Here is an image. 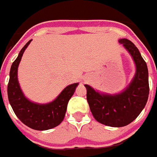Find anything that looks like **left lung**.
Here are the masks:
<instances>
[{"instance_id":"8db88e82","label":"left lung","mask_w":157,"mask_h":157,"mask_svg":"<svg viewBox=\"0 0 157 157\" xmlns=\"http://www.w3.org/2000/svg\"><path fill=\"white\" fill-rule=\"evenodd\" d=\"M119 42L133 57L136 73L130 85L117 94H100L89 85L86 98L94 119L109 127H120L130 124L143 110L149 94V72L147 64L133 42L123 38Z\"/></svg>"}]
</instances>
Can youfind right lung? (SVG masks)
Masks as SVG:
<instances>
[{
	"label": "right lung",
	"mask_w": 157,
	"mask_h": 157,
	"mask_svg": "<svg viewBox=\"0 0 157 157\" xmlns=\"http://www.w3.org/2000/svg\"><path fill=\"white\" fill-rule=\"evenodd\" d=\"M31 41L30 40L23 46L11 67L8 84V101L15 114L25 125L37 130H49L60 124L63 120L69 100L74 94L78 83L67 86L50 103L41 105L29 101L19 86L17 71L23 52Z\"/></svg>",
	"instance_id": "add662e5"
}]
</instances>
